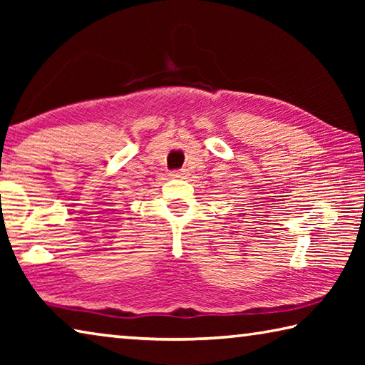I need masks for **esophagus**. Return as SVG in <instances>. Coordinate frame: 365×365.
Segmentation results:
<instances>
[{
	"mask_svg": "<svg viewBox=\"0 0 365 365\" xmlns=\"http://www.w3.org/2000/svg\"><path fill=\"white\" fill-rule=\"evenodd\" d=\"M170 177L172 178H185V177H187V170H185V169L174 170V172H170Z\"/></svg>",
	"mask_w": 365,
	"mask_h": 365,
	"instance_id": "obj_1",
	"label": "esophagus"
}]
</instances>
